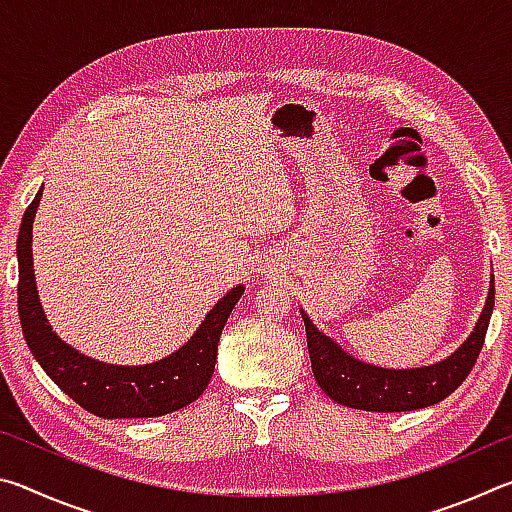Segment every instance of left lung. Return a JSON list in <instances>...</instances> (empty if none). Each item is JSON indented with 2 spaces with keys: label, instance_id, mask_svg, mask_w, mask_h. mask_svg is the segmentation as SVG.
<instances>
[{
  "label": "left lung",
  "instance_id": "obj_1",
  "mask_svg": "<svg viewBox=\"0 0 512 512\" xmlns=\"http://www.w3.org/2000/svg\"><path fill=\"white\" fill-rule=\"evenodd\" d=\"M495 307V277H492L488 300L481 311L479 323L461 348L445 361L427 368L388 370L350 357L329 336L318 332L309 316L302 311L307 327V348L311 370L318 386L334 402L359 411L400 413L443 402L452 395L474 368L488 332L490 314Z\"/></svg>",
  "mask_w": 512,
  "mask_h": 512
}]
</instances>
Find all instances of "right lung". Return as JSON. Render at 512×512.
Returning a JSON list of instances; mask_svg holds the SVG:
<instances>
[{"label":"right lung","mask_w":512,"mask_h":512,"mask_svg":"<svg viewBox=\"0 0 512 512\" xmlns=\"http://www.w3.org/2000/svg\"><path fill=\"white\" fill-rule=\"evenodd\" d=\"M40 196L42 189L24 212L20 237H17V262H20L17 311H20L24 341L42 370L81 409L108 420L158 418L196 402L210 384L223 325L228 323L232 309L244 296V287L232 289L228 296L216 302L187 345L151 366L121 368L83 357L51 332L38 300L31 230Z\"/></svg>","instance_id":"obj_1"}]
</instances>
